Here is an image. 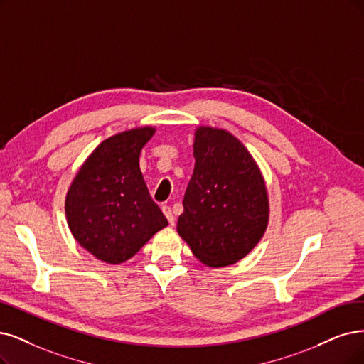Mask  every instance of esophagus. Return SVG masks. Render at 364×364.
Masks as SVG:
<instances>
[{
    "label": "esophagus",
    "instance_id": "34e87169",
    "mask_svg": "<svg viewBox=\"0 0 364 364\" xmlns=\"http://www.w3.org/2000/svg\"><path fill=\"white\" fill-rule=\"evenodd\" d=\"M161 211H164V214L166 216L168 222H169L171 225H173V223H175V218H173V213H172L171 207H169V205H164V207H161Z\"/></svg>",
    "mask_w": 364,
    "mask_h": 364
}]
</instances>
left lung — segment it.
Here are the masks:
<instances>
[{
	"instance_id": "1",
	"label": "left lung",
	"mask_w": 364,
	"mask_h": 364,
	"mask_svg": "<svg viewBox=\"0 0 364 364\" xmlns=\"http://www.w3.org/2000/svg\"><path fill=\"white\" fill-rule=\"evenodd\" d=\"M193 157L177 231L203 264H235L267 230L270 204L264 177L247 148L223 129L198 127Z\"/></svg>"
}]
</instances>
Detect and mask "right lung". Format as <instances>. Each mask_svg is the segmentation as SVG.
<instances>
[{
  "mask_svg": "<svg viewBox=\"0 0 364 364\" xmlns=\"http://www.w3.org/2000/svg\"><path fill=\"white\" fill-rule=\"evenodd\" d=\"M156 129L114 134L79 168L65 195L67 225L77 243L107 264L136 255L168 220L148 193L139 154Z\"/></svg>",
  "mask_w": 364,
  "mask_h": 364,
  "instance_id": "1",
  "label": "right lung"
}]
</instances>
